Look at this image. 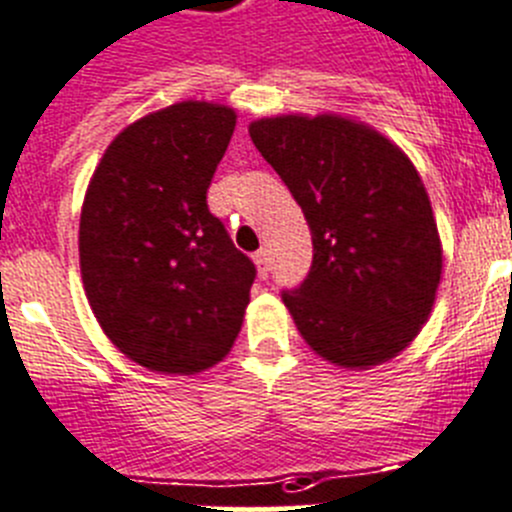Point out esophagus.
I'll return each mask as SVG.
<instances>
[{
    "label": "esophagus",
    "mask_w": 512,
    "mask_h": 512,
    "mask_svg": "<svg viewBox=\"0 0 512 512\" xmlns=\"http://www.w3.org/2000/svg\"><path fill=\"white\" fill-rule=\"evenodd\" d=\"M252 260H255L260 278H267V273H270V255H267V250H257Z\"/></svg>",
    "instance_id": "34e87169"
}]
</instances>
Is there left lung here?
<instances>
[{
	"label": "left lung",
	"mask_w": 512,
	"mask_h": 512,
	"mask_svg": "<svg viewBox=\"0 0 512 512\" xmlns=\"http://www.w3.org/2000/svg\"><path fill=\"white\" fill-rule=\"evenodd\" d=\"M303 209L313 262L283 303L308 347L367 370L416 339L441 280V239L418 170L398 145L336 114L250 124Z\"/></svg>",
	"instance_id": "8db88e82"
}]
</instances>
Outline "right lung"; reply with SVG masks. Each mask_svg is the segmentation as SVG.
Wrapping results in <instances>:
<instances>
[{
  "mask_svg": "<svg viewBox=\"0 0 512 512\" xmlns=\"http://www.w3.org/2000/svg\"><path fill=\"white\" fill-rule=\"evenodd\" d=\"M237 114L181 101L124 127L96 165L78 257L96 321L153 372L193 375L227 357L257 270L206 204Z\"/></svg>",
  "mask_w": 512,
  "mask_h": 512,
  "instance_id": "add662e5",
  "label": "right lung"
}]
</instances>
